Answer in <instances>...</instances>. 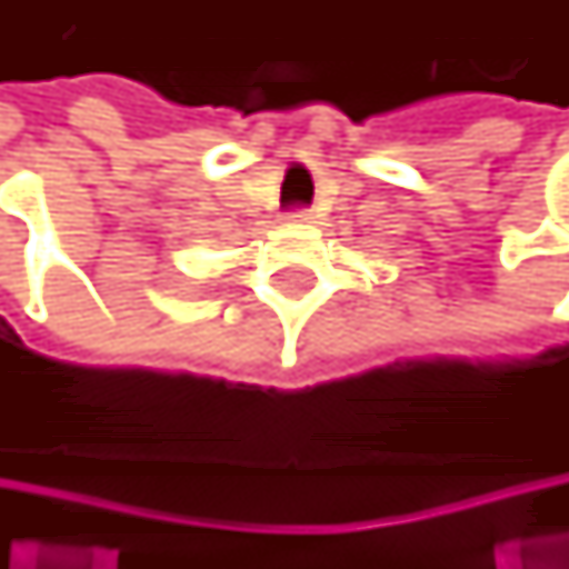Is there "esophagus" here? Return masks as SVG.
<instances>
[{
	"instance_id": "34e87169",
	"label": "esophagus",
	"mask_w": 569,
	"mask_h": 569,
	"mask_svg": "<svg viewBox=\"0 0 569 569\" xmlns=\"http://www.w3.org/2000/svg\"><path fill=\"white\" fill-rule=\"evenodd\" d=\"M288 218H291V221H310V218H313V211H310V208H291V211H288Z\"/></svg>"
}]
</instances>
